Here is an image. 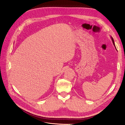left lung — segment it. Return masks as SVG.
Instances as JSON below:
<instances>
[{"label": "left lung", "instance_id": "obj_1", "mask_svg": "<svg viewBox=\"0 0 125 125\" xmlns=\"http://www.w3.org/2000/svg\"><path fill=\"white\" fill-rule=\"evenodd\" d=\"M111 40H112V41H113V44H114V45L115 46V43H114V40H113V38L111 37Z\"/></svg>", "mask_w": 125, "mask_h": 125}]
</instances>
